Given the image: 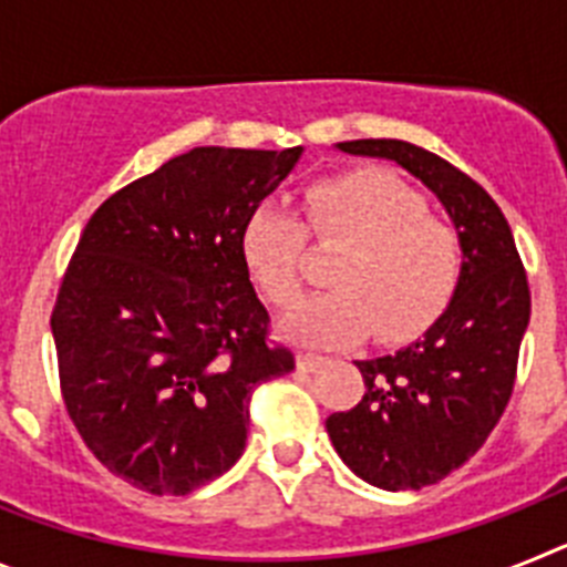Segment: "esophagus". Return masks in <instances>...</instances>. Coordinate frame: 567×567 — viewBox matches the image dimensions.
Segmentation results:
<instances>
[{
  "label": "esophagus",
  "mask_w": 567,
  "mask_h": 567,
  "mask_svg": "<svg viewBox=\"0 0 567 567\" xmlns=\"http://www.w3.org/2000/svg\"><path fill=\"white\" fill-rule=\"evenodd\" d=\"M320 365H327V358H323V354H312V352H300L298 354L300 372H318Z\"/></svg>",
  "instance_id": "34e87169"
}]
</instances>
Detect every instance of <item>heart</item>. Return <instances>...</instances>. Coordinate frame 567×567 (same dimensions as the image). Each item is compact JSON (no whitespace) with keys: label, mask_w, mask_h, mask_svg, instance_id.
I'll return each mask as SVG.
<instances>
[{"label":"heart","mask_w":567,"mask_h":567,"mask_svg":"<svg viewBox=\"0 0 567 567\" xmlns=\"http://www.w3.org/2000/svg\"><path fill=\"white\" fill-rule=\"evenodd\" d=\"M309 233L346 247L332 269V292L289 318V329L315 346H349L374 329L400 343L429 329L454 298L465 247L452 224L429 215L417 187L385 169L323 178L307 193V221L264 204L244 227V258L269 303L292 309L303 295Z\"/></svg>","instance_id":"b5f03b06"}]
</instances>
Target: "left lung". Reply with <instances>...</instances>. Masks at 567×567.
<instances>
[{
	"mask_svg": "<svg viewBox=\"0 0 567 567\" xmlns=\"http://www.w3.org/2000/svg\"><path fill=\"white\" fill-rule=\"evenodd\" d=\"M338 147L409 169L437 195L465 247L463 278L437 323L400 352L358 360L363 400L327 420L334 452L360 480L417 491L474 457L503 417L530 318L528 275L503 209L463 169L398 138Z\"/></svg>",
	"mask_w": 567,
	"mask_h": 567,
	"instance_id": "left-lung-1",
	"label": "left lung"
}]
</instances>
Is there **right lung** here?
Returning <instances> with one entry per match:
<instances>
[{"mask_svg":"<svg viewBox=\"0 0 567 567\" xmlns=\"http://www.w3.org/2000/svg\"><path fill=\"white\" fill-rule=\"evenodd\" d=\"M303 150L195 147L84 227L50 329L84 445L115 477L182 497L244 454L255 385L295 369L269 340L244 227Z\"/></svg>","mask_w":567,"mask_h":567,"instance_id":"obj_1","label":"right lung"}]
</instances>
